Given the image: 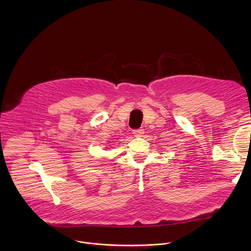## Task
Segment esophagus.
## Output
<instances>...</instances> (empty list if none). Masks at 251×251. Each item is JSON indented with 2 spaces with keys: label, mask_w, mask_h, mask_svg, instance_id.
I'll use <instances>...</instances> for the list:
<instances>
[{
  "label": "esophagus",
  "mask_w": 251,
  "mask_h": 251,
  "mask_svg": "<svg viewBox=\"0 0 251 251\" xmlns=\"http://www.w3.org/2000/svg\"><path fill=\"white\" fill-rule=\"evenodd\" d=\"M133 134L136 137H141L143 134H144V130L143 129H137V130H133Z\"/></svg>",
  "instance_id": "34e87169"
}]
</instances>
